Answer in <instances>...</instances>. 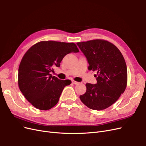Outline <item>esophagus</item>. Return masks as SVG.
Returning <instances> with one entry per match:
<instances>
[{"label":"esophagus","instance_id":"34e87169","mask_svg":"<svg viewBox=\"0 0 146 146\" xmlns=\"http://www.w3.org/2000/svg\"><path fill=\"white\" fill-rule=\"evenodd\" d=\"M72 83L74 84V85H79V84H80V82H78L76 81H72Z\"/></svg>","mask_w":146,"mask_h":146}]
</instances>
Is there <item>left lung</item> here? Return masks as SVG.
<instances>
[{
	"instance_id": "8db88e82",
	"label": "left lung",
	"mask_w": 146,
	"mask_h": 146,
	"mask_svg": "<svg viewBox=\"0 0 146 146\" xmlns=\"http://www.w3.org/2000/svg\"><path fill=\"white\" fill-rule=\"evenodd\" d=\"M77 44L86 57L88 69L96 71V84L86 83V91L80 96L89 108L102 110L113 105L124 92L127 69L118 48L104 39H93Z\"/></svg>"
}]
</instances>
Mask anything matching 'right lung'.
<instances>
[{
  "label": "right lung",
  "mask_w": 146,
  "mask_h": 146,
  "mask_svg": "<svg viewBox=\"0 0 146 146\" xmlns=\"http://www.w3.org/2000/svg\"><path fill=\"white\" fill-rule=\"evenodd\" d=\"M73 42L43 41L35 44L26 52L19 64L18 86L25 99L33 107L48 110L58 103L69 80L52 76L53 68L60 67L65 55L78 52Z\"/></svg>",
  "instance_id": "right-lung-1"
}]
</instances>
